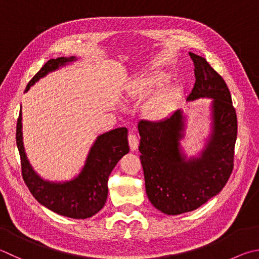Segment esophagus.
Returning <instances> with one entry per match:
<instances>
[{
  "instance_id": "obj_1",
  "label": "esophagus",
  "mask_w": 259,
  "mask_h": 259,
  "mask_svg": "<svg viewBox=\"0 0 259 259\" xmlns=\"http://www.w3.org/2000/svg\"><path fill=\"white\" fill-rule=\"evenodd\" d=\"M128 140H129V145H130V149L131 150H136L138 148V145H139V139L136 135L134 134H130L128 136Z\"/></svg>"
}]
</instances>
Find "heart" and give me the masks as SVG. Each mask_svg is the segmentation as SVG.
<instances>
[{"instance_id": "b5f03b06", "label": "heart", "mask_w": 259, "mask_h": 259, "mask_svg": "<svg viewBox=\"0 0 259 259\" xmlns=\"http://www.w3.org/2000/svg\"><path fill=\"white\" fill-rule=\"evenodd\" d=\"M170 74L163 70H150L136 76L130 82V95L136 97H144L150 93L163 87ZM177 91L173 87L163 88L162 91L155 94L150 100L146 103L145 111L152 120H162L170 113L176 103Z\"/></svg>"}]
</instances>
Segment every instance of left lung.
Listing matches in <instances>:
<instances>
[{
    "label": "left lung",
    "mask_w": 259,
    "mask_h": 259,
    "mask_svg": "<svg viewBox=\"0 0 259 259\" xmlns=\"http://www.w3.org/2000/svg\"><path fill=\"white\" fill-rule=\"evenodd\" d=\"M195 64V84L187 100L210 97L213 135L200 157L186 161L180 153L183 116L180 110L158 122L138 124L146 194L155 207L167 215L195 210L227 185L233 170L238 122L231 94L224 79L201 56L189 53Z\"/></svg>",
    "instance_id": "obj_1"
}]
</instances>
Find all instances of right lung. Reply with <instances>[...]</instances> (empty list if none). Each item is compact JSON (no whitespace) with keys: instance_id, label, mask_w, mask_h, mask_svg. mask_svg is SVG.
Instances as JSON below:
<instances>
[{"instance_id":"right-lung-1","label":"right lung","mask_w":259,"mask_h":259,"mask_svg":"<svg viewBox=\"0 0 259 259\" xmlns=\"http://www.w3.org/2000/svg\"><path fill=\"white\" fill-rule=\"evenodd\" d=\"M73 60L74 56L48 61L28 82L26 92L41 77ZM16 140L20 154L21 175L31 195L39 204L54 213L71 219L92 218L103 208L107 198V182L111 172L119 159L129 153L126 128L111 130L98 136L95 144L89 150L86 164L80 175L72 181L53 183L40 179L28 162L22 143L21 112L17 121Z\"/></svg>"}]
</instances>
